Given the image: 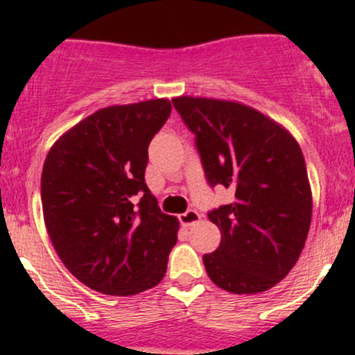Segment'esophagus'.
<instances>
[{
  "label": "esophagus",
  "mask_w": 355,
  "mask_h": 355,
  "mask_svg": "<svg viewBox=\"0 0 355 355\" xmlns=\"http://www.w3.org/2000/svg\"><path fill=\"white\" fill-rule=\"evenodd\" d=\"M178 220H180V223L184 225V227H192V225L198 223L200 220V214L196 209H187L185 213L178 214Z\"/></svg>",
  "instance_id": "obj_1"
}]
</instances>
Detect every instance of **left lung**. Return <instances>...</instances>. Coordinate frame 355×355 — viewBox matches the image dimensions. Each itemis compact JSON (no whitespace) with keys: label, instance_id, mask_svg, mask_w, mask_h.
<instances>
[{"label":"left lung","instance_id":"8db88e82","mask_svg":"<svg viewBox=\"0 0 355 355\" xmlns=\"http://www.w3.org/2000/svg\"><path fill=\"white\" fill-rule=\"evenodd\" d=\"M196 135L211 187L234 192L211 209L221 242L202 261L214 285L257 293L284 280L299 259L311 227L313 196L295 139L259 111L234 101L180 96L171 99Z\"/></svg>","mask_w":355,"mask_h":355}]
</instances>
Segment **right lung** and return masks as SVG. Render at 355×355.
Segmentation results:
<instances>
[{
	"label": "right lung",
	"mask_w": 355,
	"mask_h": 355,
	"mask_svg": "<svg viewBox=\"0 0 355 355\" xmlns=\"http://www.w3.org/2000/svg\"><path fill=\"white\" fill-rule=\"evenodd\" d=\"M171 113L168 99L108 106L63 134L41 177L44 223L77 280L106 295L156 287L177 244L144 180L148 148Z\"/></svg>",
	"instance_id": "right-lung-1"
}]
</instances>
